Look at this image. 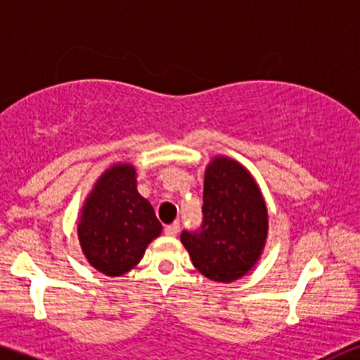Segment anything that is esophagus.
<instances>
[{
  "label": "esophagus",
  "mask_w": 360,
  "mask_h": 360,
  "mask_svg": "<svg viewBox=\"0 0 360 360\" xmlns=\"http://www.w3.org/2000/svg\"><path fill=\"white\" fill-rule=\"evenodd\" d=\"M165 234L167 236H177L179 234V222H174V224H171V225H167V227H165Z\"/></svg>",
  "instance_id": "34e87169"
}]
</instances>
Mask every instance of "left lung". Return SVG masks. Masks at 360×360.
<instances>
[{
	"instance_id": "obj_1",
	"label": "left lung",
	"mask_w": 360,
	"mask_h": 360,
	"mask_svg": "<svg viewBox=\"0 0 360 360\" xmlns=\"http://www.w3.org/2000/svg\"><path fill=\"white\" fill-rule=\"evenodd\" d=\"M268 238V210L258 183L238 160L217 155L205 169L203 225L181 234L196 270L234 282L258 263Z\"/></svg>"
}]
</instances>
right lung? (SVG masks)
I'll use <instances>...</instances> for the list:
<instances>
[{
	"instance_id": "1",
	"label": "right lung",
	"mask_w": 360,
	"mask_h": 360,
	"mask_svg": "<svg viewBox=\"0 0 360 360\" xmlns=\"http://www.w3.org/2000/svg\"><path fill=\"white\" fill-rule=\"evenodd\" d=\"M162 225L153 207L136 189V169L112 164L86 195L78 219V240L86 262L108 276L135 268L159 238Z\"/></svg>"
}]
</instances>
